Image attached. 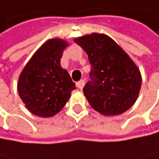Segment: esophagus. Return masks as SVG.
<instances>
[{
  "label": "esophagus",
  "mask_w": 159,
  "mask_h": 159,
  "mask_svg": "<svg viewBox=\"0 0 159 159\" xmlns=\"http://www.w3.org/2000/svg\"><path fill=\"white\" fill-rule=\"evenodd\" d=\"M84 85H85V81H84V80H80L79 82H77V87L79 89H82L84 87Z\"/></svg>",
  "instance_id": "esophagus-1"
}]
</instances>
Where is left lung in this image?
<instances>
[{"instance_id":"obj_1","label":"left lung","mask_w":159,"mask_h":159,"mask_svg":"<svg viewBox=\"0 0 159 159\" xmlns=\"http://www.w3.org/2000/svg\"><path fill=\"white\" fill-rule=\"evenodd\" d=\"M87 53L91 81L83 88L91 107L104 116L121 115L133 106L142 86L139 69L118 43L104 33L74 39Z\"/></svg>"}]
</instances>
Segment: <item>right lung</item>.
I'll list each match as a JSON object with an SVG mask.
<instances>
[{
	"mask_svg": "<svg viewBox=\"0 0 159 159\" xmlns=\"http://www.w3.org/2000/svg\"><path fill=\"white\" fill-rule=\"evenodd\" d=\"M68 42L48 39L25 64L17 81V92L25 108L41 118L59 113L75 89L69 73L60 65Z\"/></svg>",
	"mask_w": 159,
	"mask_h": 159,
	"instance_id": "obj_1",
	"label": "right lung"
}]
</instances>
